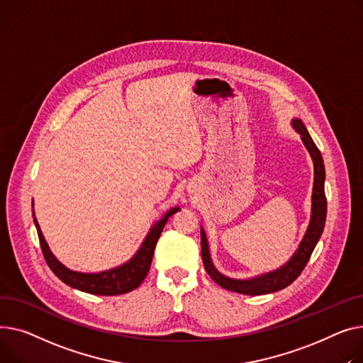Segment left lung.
Here are the masks:
<instances>
[{
	"label": "left lung",
	"mask_w": 363,
	"mask_h": 363,
	"mask_svg": "<svg viewBox=\"0 0 363 363\" xmlns=\"http://www.w3.org/2000/svg\"><path fill=\"white\" fill-rule=\"evenodd\" d=\"M291 124L296 129V132L301 135L306 149L313 160L315 179H313V194H312V216H311V223H309L308 231L305 234L302 243L299 245V249L294 252L291 259L280 269L257 277V279L233 280V279H228V277H224L223 274H220L216 269V267L212 265L205 231H203V228H201V252H202L203 267L211 279L225 290L242 293V294H249V296H259V294L274 293V291H279L281 289H286L297 279V277L302 274L319 238H321V234H323V230L325 225V217H327V198H325V190H324L325 168H324L323 155H321V152H319L316 145L313 143L302 120L294 118L291 121Z\"/></svg>",
	"instance_id": "1"
}]
</instances>
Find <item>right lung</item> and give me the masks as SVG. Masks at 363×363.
Returning a JSON list of instances; mask_svg holds the SVG:
<instances>
[{
	"mask_svg": "<svg viewBox=\"0 0 363 363\" xmlns=\"http://www.w3.org/2000/svg\"><path fill=\"white\" fill-rule=\"evenodd\" d=\"M177 211H180V208L169 209L167 214L151 228L145 242L142 243L140 249L138 250V253L129 262L118 267V268L98 272V274H83V272L70 271L61 262H58L54 255L51 253L44 236H42V231L39 228L36 218H33V223L36 225L38 238H39L42 253H44V258H45L48 267L51 268V271L58 277L62 283H66L70 287H74L77 290L86 291L91 294L117 296V294H124V293H129V291L138 289L142 284V281L146 279L149 268H151L157 242L161 236V233H162L168 218L173 214H176Z\"/></svg>",
	"mask_w": 363,
	"mask_h": 363,
	"instance_id": "obj_1",
	"label": "right lung"
}]
</instances>
